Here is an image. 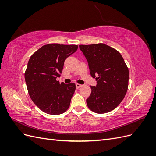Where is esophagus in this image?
I'll return each instance as SVG.
<instances>
[{
    "label": "esophagus",
    "mask_w": 156,
    "mask_h": 156,
    "mask_svg": "<svg viewBox=\"0 0 156 156\" xmlns=\"http://www.w3.org/2000/svg\"><path fill=\"white\" fill-rule=\"evenodd\" d=\"M75 85H76V88H81V87H82L81 84H78V83H77L76 84H75Z\"/></svg>",
    "instance_id": "1"
}]
</instances>
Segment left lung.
I'll return each instance as SVG.
<instances>
[{
    "label": "left lung",
    "mask_w": 156,
    "mask_h": 156,
    "mask_svg": "<svg viewBox=\"0 0 156 156\" xmlns=\"http://www.w3.org/2000/svg\"><path fill=\"white\" fill-rule=\"evenodd\" d=\"M79 48L88 61L91 76L97 81L96 87H90L91 94L87 100L88 108L98 114L114 110L128 88L129 70L123 57L104 44L80 45Z\"/></svg>",
    "instance_id": "obj_1"
}]
</instances>
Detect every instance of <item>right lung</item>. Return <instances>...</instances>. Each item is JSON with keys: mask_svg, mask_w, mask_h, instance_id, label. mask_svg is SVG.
I'll list each match as a JSON object with an SVG mask.
<instances>
[{"mask_svg": "<svg viewBox=\"0 0 156 156\" xmlns=\"http://www.w3.org/2000/svg\"><path fill=\"white\" fill-rule=\"evenodd\" d=\"M78 49L77 45L51 44L42 46L29 60L25 79L29 96L35 105L47 114L56 115L68 110L75 84L60 83L66 58Z\"/></svg>", "mask_w": 156, "mask_h": 156, "instance_id": "add662e5", "label": "right lung"}]
</instances>
